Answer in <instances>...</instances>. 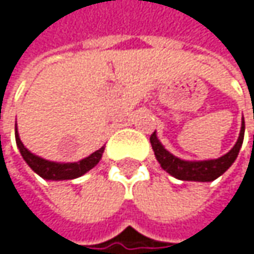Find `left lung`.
Here are the masks:
<instances>
[{"mask_svg": "<svg viewBox=\"0 0 254 254\" xmlns=\"http://www.w3.org/2000/svg\"><path fill=\"white\" fill-rule=\"evenodd\" d=\"M243 139H244V119L241 124V130H240L238 139H237L235 145L229 150L227 154H224L219 159H213V160H200V162L194 160V162H191V160H182L177 156H174L172 153H169L163 147V144L159 141L156 132H153L150 136V142H151V147L154 150V156H156L157 162L160 163V166L168 174H171L172 177L178 178L181 181H198V182L215 181L224 172H227L240 153V148L243 145Z\"/></svg>", "mask_w": 254, "mask_h": 254, "instance_id": "left-lung-1", "label": "left lung"}]
</instances>
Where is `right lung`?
Instances as JSON below:
<instances>
[{"label": "right lung", "mask_w": 254, "mask_h": 254, "mask_svg": "<svg viewBox=\"0 0 254 254\" xmlns=\"http://www.w3.org/2000/svg\"><path fill=\"white\" fill-rule=\"evenodd\" d=\"M14 129H16V142H17V147L20 150L22 157L25 159V162L35 174H38L39 177L48 179V181H64V179H75V178L82 177L83 174L91 171L100 162V159L104 153V147H101L100 150L94 151L91 156H88L79 162H75V163L50 162V160H45V159L30 153L23 145V142L20 141L17 127Z\"/></svg>", "instance_id": "1"}]
</instances>
